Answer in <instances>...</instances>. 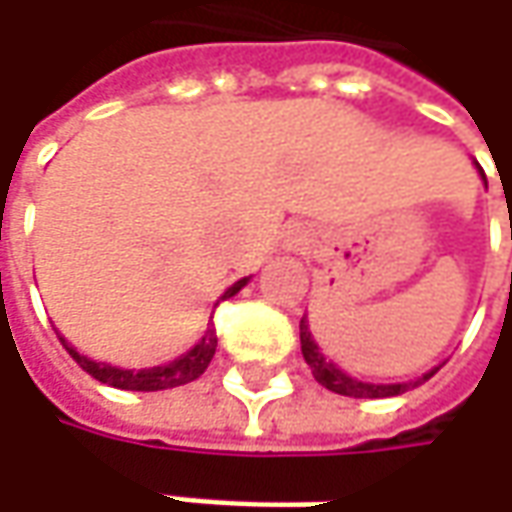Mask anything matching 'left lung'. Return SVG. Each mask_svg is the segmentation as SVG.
Listing matches in <instances>:
<instances>
[{"label":"left lung","instance_id":"8db88e82","mask_svg":"<svg viewBox=\"0 0 512 512\" xmlns=\"http://www.w3.org/2000/svg\"><path fill=\"white\" fill-rule=\"evenodd\" d=\"M479 168V165H476ZM484 179V170L479 168ZM484 185H487V179H484ZM299 339H302V356H305V362L310 364V370H313V379L327 387V390H333V393H339V396H350V399H387V396H399L404 390H410V387H416V384L427 382L439 367H433L430 373H424L422 379H416V382H402V384H370V382H359V379H353V376H347L344 370H339L333 362H327L325 356H322V350H319V344L313 342V336H310V327L302 319L299 322Z\"/></svg>","mask_w":512,"mask_h":512}]
</instances>
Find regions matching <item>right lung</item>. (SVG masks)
<instances>
[{
  "instance_id": "right-lung-1",
  "label": "right lung",
  "mask_w": 512,
  "mask_h": 512,
  "mask_svg": "<svg viewBox=\"0 0 512 512\" xmlns=\"http://www.w3.org/2000/svg\"><path fill=\"white\" fill-rule=\"evenodd\" d=\"M247 285V279H239L236 285H230L222 293V299L219 302H225L230 296H236L242 287ZM216 302V305H219ZM62 339V336H59ZM65 344V350H68L70 356H73V362L79 364L85 373H90L96 382L110 384V387H119V390H168V387H179V384L193 382V379H199L202 373L207 370V364L213 359V353H216V330L213 325H207L205 336L199 339V342L193 344L190 350H187L185 356H179V359H173L170 364H159V367H145V370H122V367H113V364L105 362H93L88 356H82L73 344Z\"/></svg>"
}]
</instances>
